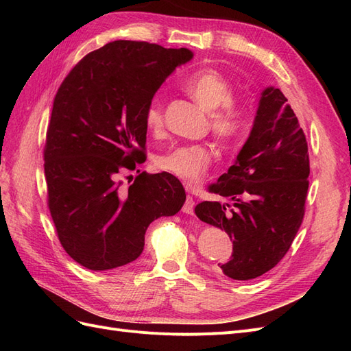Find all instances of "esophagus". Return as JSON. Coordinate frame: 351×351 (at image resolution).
I'll use <instances>...</instances> for the list:
<instances>
[{
	"label": "esophagus",
	"instance_id": "1",
	"mask_svg": "<svg viewBox=\"0 0 351 351\" xmlns=\"http://www.w3.org/2000/svg\"><path fill=\"white\" fill-rule=\"evenodd\" d=\"M183 212H184V214H189V215L195 214V200L190 195L186 197V202L183 205Z\"/></svg>",
	"mask_w": 351,
	"mask_h": 351
}]
</instances>
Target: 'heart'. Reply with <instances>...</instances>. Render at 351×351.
I'll return each mask as SVG.
<instances>
[{"instance_id":"obj_1","label":"heart","mask_w":351,"mask_h":351,"mask_svg":"<svg viewBox=\"0 0 351 351\" xmlns=\"http://www.w3.org/2000/svg\"><path fill=\"white\" fill-rule=\"evenodd\" d=\"M186 92L202 108L210 112V129L222 142H232L244 125V111L231 101L230 82L221 73L205 69L184 82ZM147 130L159 132L164 127V105L159 97L147 102L143 114ZM212 162V154L205 145H182L159 154L155 165L189 186L197 184L205 177Z\"/></svg>"}]
</instances>
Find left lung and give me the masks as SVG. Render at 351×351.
Segmentation results:
<instances>
[{"label": "left lung", "mask_w": 351, "mask_h": 351, "mask_svg": "<svg viewBox=\"0 0 351 351\" xmlns=\"http://www.w3.org/2000/svg\"><path fill=\"white\" fill-rule=\"evenodd\" d=\"M309 154L299 120L280 89L262 93L253 129L234 165L209 192L234 204L200 202L196 215L224 230L231 256L218 263L232 280H253L272 269L289 252L304 217Z\"/></svg>", "instance_id": "8db88e82"}]
</instances>
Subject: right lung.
<instances>
[{
    "label": "right lung",
    "mask_w": 351,
    "mask_h": 351,
    "mask_svg": "<svg viewBox=\"0 0 351 351\" xmlns=\"http://www.w3.org/2000/svg\"><path fill=\"white\" fill-rule=\"evenodd\" d=\"M186 48L114 40L84 56L62 80L44 147L48 208L61 246L82 267L107 271L141 256L145 232L159 217L182 209V183L167 173L136 176L145 162L147 102Z\"/></svg>",
    "instance_id": "1"
}]
</instances>
